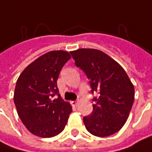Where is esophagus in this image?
<instances>
[{"mask_svg":"<svg viewBox=\"0 0 152 152\" xmlns=\"http://www.w3.org/2000/svg\"><path fill=\"white\" fill-rule=\"evenodd\" d=\"M79 104V100H75V101H72V104L73 106H77V104Z\"/></svg>","mask_w":152,"mask_h":152,"instance_id":"1","label":"esophagus"}]
</instances>
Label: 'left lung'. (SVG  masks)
Returning a JSON list of instances; mask_svg holds the SVG:
<instances>
[{
  "label": "left lung",
  "instance_id": "left-lung-1",
  "mask_svg": "<svg viewBox=\"0 0 152 152\" xmlns=\"http://www.w3.org/2000/svg\"><path fill=\"white\" fill-rule=\"evenodd\" d=\"M75 65L85 72L92 87L98 92L93 111L83 118L86 130L97 137L118 132L125 124L134 102V86L124 68L100 50L72 51Z\"/></svg>",
  "mask_w": 152,
  "mask_h": 152
}]
</instances>
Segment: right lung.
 Listing matches in <instances>:
<instances>
[{"label": "right lung", "mask_w": 152, "mask_h": 152, "mask_svg": "<svg viewBox=\"0 0 152 152\" xmlns=\"http://www.w3.org/2000/svg\"><path fill=\"white\" fill-rule=\"evenodd\" d=\"M71 59L66 51H51L33 61L19 76L14 101L27 130L40 137H52L64 130L72 112L57 86L63 66ZM58 95L57 99H54Z\"/></svg>", "instance_id": "1"}]
</instances>
